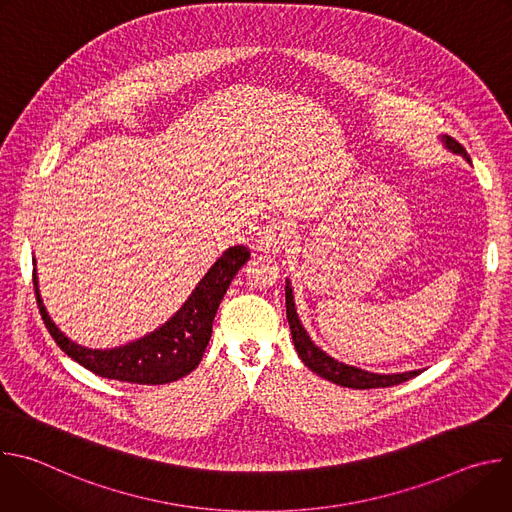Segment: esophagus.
Wrapping results in <instances>:
<instances>
[{
    "label": "esophagus",
    "mask_w": 512,
    "mask_h": 512,
    "mask_svg": "<svg viewBox=\"0 0 512 512\" xmlns=\"http://www.w3.org/2000/svg\"><path fill=\"white\" fill-rule=\"evenodd\" d=\"M289 239H291V225L287 221H283V218H273V221H269L261 229L257 247L261 251L277 253V251H281L289 243Z\"/></svg>",
    "instance_id": "obj_1"
}]
</instances>
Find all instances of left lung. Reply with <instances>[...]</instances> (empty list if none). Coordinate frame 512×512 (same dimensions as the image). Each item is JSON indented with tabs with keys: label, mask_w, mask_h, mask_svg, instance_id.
<instances>
[{
	"label": "left lung",
	"mask_w": 512,
	"mask_h": 512,
	"mask_svg": "<svg viewBox=\"0 0 512 512\" xmlns=\"http://www.w3.org/2000/svg\"><path fill=\"white\" fill-rule=\"evenodd\" d=\"M446 145L452 152L462 154L470 162V156L464 150V145L458 143L454 137L448 135ZM285 312H287V322H289L291 338H294V346L298 350V356L304 360L308 369H312L316 375L324 377L326 381H332V383L348 387V389H377V387H393V385L405 383V381H409V379H413L421 373V371H411V373H401V375H375V373H367V371L348 367V364H342V362L334 360L332 356H328L326 352H322L310 340L308 332L304 330V326L298 320L296 306H294V296H291L289 283H285Z\"/></svg>",
	"instance_id": "obj_1"
}]
</instances>
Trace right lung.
I'll return each mask as SVG.
<instances>
[{
    "label": "right lung",
    "instance_id": "right-lung-1",
    "mask_svg": "<svg viewBox=\"0 0 512 512\" xmlns=\"http://www.w3.org/2000/svg\"><path fill=\"white\" fill-rule=\"evenodd\" d=\"M247 259V247H231L208 269L188 302L168 324L150 336L113 350H91L70 342L48 318L38 287H34V294L44 326L54 342L72 360L83 364L85 369L103 379L123 383L166 385L190 375L198 367L212 334L218 304L225 298L233 277L247 263ZM32 281L36 285V273H32Z\"/></svg>",
    "mask_w": 512,
    "mask_h": 512
}]
</instances>
